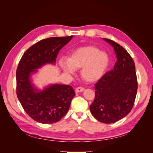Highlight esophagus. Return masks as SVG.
<instances>
[{"instance_id": "34e87169", "label": "esophagus", "mask_w": 153, "mask_h": 153, "mask_svg": "<svg viewBox=\"0 0 153 153\" xmlns=\"http://www.w3.org/2000/svg\"><path fill=\"white\" fill-rule=\"evenodd\" d=\"M84 91V87H77L76 90H75V92H76V93H78V92H83Z\"/></svg>"}]
</instances>
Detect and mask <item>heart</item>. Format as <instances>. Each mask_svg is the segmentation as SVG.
I'll return each mask as SVG.
<instances>
[{
    "label": "heart",
    "instance_id": "b5f03b06",
    "mask_svg": "<svg viewBox=\"0 0 153 153\" xmlns=\"http://www.w3.org/2000/svg\"><path fill=\"white\" fill-rule=\"evenodd\" d=\"M110 62L108 55L94 46L78 47L69 54L68 61L60 60L59 65L66 73H73L74 69H81V76L92 83L103 76Z\"/></svg>",
    "mask_w": 153,
    "mask_h": 153
}]
</instances>
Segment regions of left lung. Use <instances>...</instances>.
Returning a JSON list of instances; mask_svg holds the SVG:
<instances>
[{
	"label": "left lung",
	"instance_id": "1",
	"mask_svg": "<svg viewBox=\"0 0 153 153\" xmlns=\"http://www.w3.org/2000/svg\"><path fill=\"white\" fill-rule=\"evenodd\" d=\"M114 48L117 61L114 69L94 85L95 98L90 105L92 115L98 121L114 123L130 112L137 95L138 83L132 57L122 46L103 38Z\"/></svg>",
	"mask_w": 153,
	"mask_h": 153
}]
</instances>
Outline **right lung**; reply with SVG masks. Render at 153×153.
<instances>
[{"mask_svg":"<svg viewBox=\"0 0 153 153\" xmlns=\"http://www.w3.org/2000/svg\"><path fill=\"white\" fill-rule=\"evenodd\" d=\"M73 36L41 40L23 55L16 69V94L25 112L34 121L52 124L60 121L68 112L75 96L68 85L52 84L39 91L32 84L30 76L46 64H55L57 54Z\"/></svg>","mask_w":153,"mask_h":153,"instance_id":"obj_1","label":"right lung"}]
</instances>
